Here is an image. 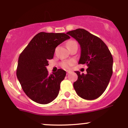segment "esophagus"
Wrapping results in <instances>:
<instances>
[{
    "mask_svg": "<svg viewBox=\"0 0 128 128\" xmlns=\"http://www.w3.org/2000/svg\"><path fill=\"white\" fill-rule=\"evenodd\" d=\"M66 72H67V74H68L69 73H71V71H70V70H67V71H66Z\"/></svg>",
    "mask_w": 128,
    "mask_h": 128,
    "instance_id": "esophagus-1",
    "label": "esophagus"
}]
</instances>
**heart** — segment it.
Wrapping results in <instances>:
<instances>
[{
  "label": "heart",
  "mask_w": 128,
  "mask_h": 128,
  "mask_svg": "<svg viewBox=\"0 0 128 128\" xmlns=\"http://www.w3.org/2000/svg\"><path fill=\"white\" fill-rule=\"evenodd\" d=\"M74 43H76V42H74V41H70V42H68V43H67V46H68L69 45L73 44H74ZM74 63V62L73 60H67V61H63L62 64H61V66H62L63 68H70L72 66H73Z\"/></svg>",
  "instance_id": "heart-1"
}]
</instances>
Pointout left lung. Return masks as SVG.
<instances>
[{
  "mask_svg": "<svg viewBox=\"0 0 128 128\" xmlns=\"http://www.w3.org/2000/svg\"><path fill=\"white\" fill-rule=\"evenodd\" d=\"M78 42L80 56L78 64H86V74L78 71V80L73 84L76 93L86 100L98 98L105 91L112 74L113 58L100 38L84 29H77L67 32Z\"/></svg>",
  "mask_w": 128,
  "mask_h": 128,
  "instance_id": "obj_1",
  "label": "left lung"
}]
</instances>
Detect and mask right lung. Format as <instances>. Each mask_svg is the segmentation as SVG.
<instances>
[{
	"mask_svg": "<svg viewBox=\"0 0 128 128\" xmlns=\"http://www.w3.org/2000/svg\"><path fill=\"white\" fill-rule=\"evenodd\" d=\"M70 36L64 33L42 32L31 40L19 56L17 77L25 94L38 104H48L58 96L66 71L48 74V60L54 58L55 48Z\"/></svg>",
	"mask_w": 128,
	"mask_h": 128,
	"instance_id": "right-lung-1",
	"label": "right lung"
}]
</instances>
